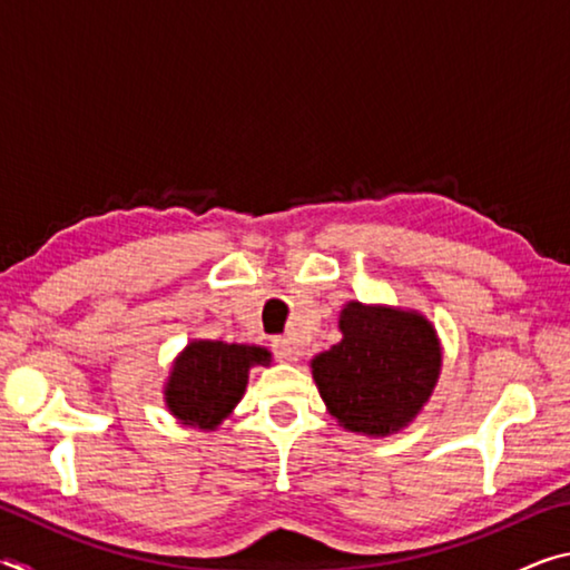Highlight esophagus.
I'll return each instance as SVG.
<instances>
[{
    "instance_id": "esophagus-1",
    "label": "esophagus",
    "mask_w": 570,
    "mask_h": 570,
    "mask_svg": "<svg viewBox=\"0 0 570 570\" xmlns=\"http://www.w3.org/2000/svg\"><path fill=\"white\" fill-rule=\"evenodd\" d=\"M274 352L278 360L284 362H298V356H302V350H298V344L292 340V336H276Z\"/></svg>"
}]
</instances>
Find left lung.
<instances>
[{
  "mask_svg": "<svg viewBox=\"0 0 570 570\" xmlns=\"http://www.w3.org/2000/svg\"><path fill=\"white\" fill-rule=\"evenodd\" d=\"M340 332L342 340L312 360L326 412L356 435H397L438 387L442 346L435 326L414 308L346 302Z\"/></svg>",
  "mask_w": 570,
  "mask_h": 570,
  "instance_id": "left-lung-1",
  "label": "left lung"
}]
</instances>
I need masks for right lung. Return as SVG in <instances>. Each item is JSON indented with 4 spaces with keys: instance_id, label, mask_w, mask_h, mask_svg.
I'll use <instances>...</instances> for the list:
<instances>
[{
    "instance_id": "1",
    "label": "right lung",
    "mask_w": 570,
    "mask_h": 570,
    "mask_svg": "<svg viewBox=\"0 0 570 570\" xmlns=\"http://www.w3.org/2000/svg\"><path fill=\"white\" fill-rule=\"evenodd\" d=\"M272 360L266 346L190 340L173 360L163 400L180 424L214 432L244 397L248 372Z\"/></svg>"
}]
</instances>
